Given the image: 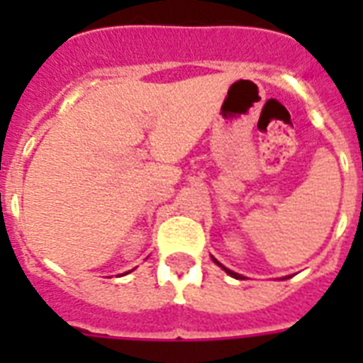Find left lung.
Segmentation results:
<instances>
[{"label":"left lung","instance_id":"1","mask_svg":"<svg viewBox=\"0 0 363 363\" xmlns=\"http://www.w3.org/2000/svg\"><path fill=\"white\" fill-rule=\"evenodd\" d=\"M211 258H213V256H211ZM213 262H215V264H216V265H220L222 269L226 271L228 275H232V277H233V279H242V275H239V273H235V271H232V269H228V267H224V265H222V264H220V262H218V259H216V258H213ZM284 279H286V277H284Z\"/></svg>","mask_w":363,"mask_h":363}]
</instances>
